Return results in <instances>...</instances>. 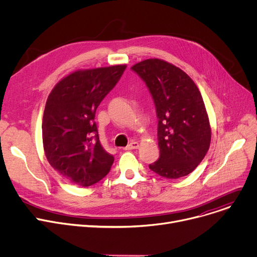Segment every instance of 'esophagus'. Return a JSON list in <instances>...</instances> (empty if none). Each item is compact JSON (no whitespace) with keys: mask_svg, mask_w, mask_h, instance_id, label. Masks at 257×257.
<instances>
[{"mask_svg":"<svg viewBox=\"0 0 257 257\" xmlns=\"http://www.w3.org/2000/svg\"><path fill=\"white\" fill-rule=\"evenodd\" d=\"M139 147V143L136 142V141H132L126 147H125V150H128V149H137Z\"/></svg>","mask_w":257,"mask_h":257,"instance_id":"esophagus-1","label":"esophagus"}]
</instances>
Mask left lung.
Masks as SVG:
<instances>
[{
  "mask_svg": "<svg viewBox=\"0 0 257 257\" xmlns=\"http://www.w3.org/2000/svg\"><path fill=\"white\" fill-rule=\"evenodd\" d=\"M131 69L156 105L160 158L149 169L170 179L190 174L205 157L212 136L199 89L186 72L160 59L144 60Z\"/></svg>",
  "mask_w": 257,
  "mask_h": 257,
  "instance_id": "1",
  "label": "left lung"
}]
</instances>
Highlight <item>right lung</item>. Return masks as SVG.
Masks as SVG:
<instances>
[{"label": "right lung", "mask_w": 257, "mask_h": 257, "mask_svg": "<svg viewBox=\"0 0 257 257\" xmlns=\"http://www.w3.org/2000/svg\"><path fill=\"white\" fill-rule=\"evenodd\" d=\"M126 65L74 71L50 93L42 118V141L52 167L72 185L90 187L107 175L114 157L101 146L96 109Z\"/></svg>", "instance_id": "add662e5"}]
</instances>
